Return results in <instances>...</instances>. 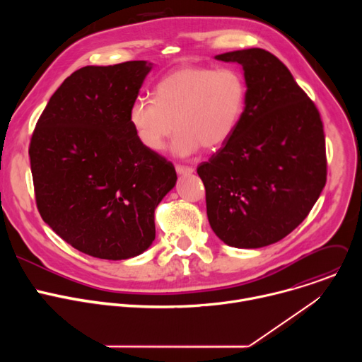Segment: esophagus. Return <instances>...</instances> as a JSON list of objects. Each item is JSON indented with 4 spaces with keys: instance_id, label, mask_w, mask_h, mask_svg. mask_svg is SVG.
Instances as JSON below:
<instances>
[{
    "instance_id": "1",
    "label": "esophagus",
    "mask_w": 362,
    "mask_h": 362,
    "mask_svg": "<svg viewBox=\"0 0 362 362\" xmlns=\"http://www.w3.org/2000/svg\"><path fill=\"white\" fill-rule=\"evenodd\" d=\"M176 172H177V175H192V173L194 172V169H193V168H189V166H180V165H177V166H176Z\"/></svg>"
}]
</instances>
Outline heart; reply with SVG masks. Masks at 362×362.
<instances>
[{
	"instance_id": "b5f03b06",
	"label": "heart",
	"mask_w": 362,
	"mask_h": 362,
	"mask_svg": "<svg viewBox=\"0 0 362 362\" xmlns=\"http://www.w3.org/2000/svg\"><path fill=\"white\" fill-rule=\"evenodd\" d=\"M246 103V84L233 69L183 66L160 80L156 98L137 97L129 123L137 141L160 151L177 127L172 151L189 158L200 147L218 148L235 133Z\"/></svg>"
}]
</instances>
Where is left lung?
I'll return each instance as SVG.
<instances>
[{"label": "left lung", "mask_w": 362, "mask_h": 362, "mask_svg": "<svg viewBox=\"0 0 362 362\" xmlns=\"http://www.w3.org/2000/svg\"><path fill=\"white\" fill-rule=\"evenodd\" d=\"M242 66V119L219 151L197 168L212 230L229 246L256 249L289 235L327 182L320 113L286 66L262 48L215 56Z\"/></svg>", "instance_id": "8db88e82"}]
</instances>
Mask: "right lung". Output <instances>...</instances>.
Listing matches in <instances>:
<instances>
[{
  "label": "right lung",
  "instance_id": "add662e5",
  "mask_svg": "<svg viewBox=\"0 0 362 362\" xmlns=\"http://www.w3.org/2000/svg\"><path fill=\"white\" fill-rule=\"evenodd\" d=\"M153 63L87 66L67 77L30 143L37 208L77 250L122 261L150 247L173 165L136 139L129 109Z\"/></svg>",
  "mask_w": 362,
  "mask_h": 362
}]
</instances>
